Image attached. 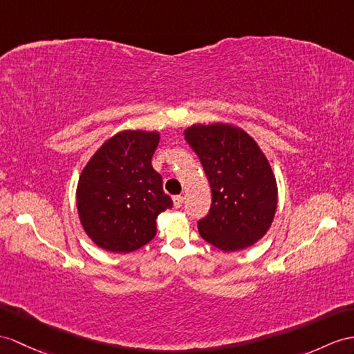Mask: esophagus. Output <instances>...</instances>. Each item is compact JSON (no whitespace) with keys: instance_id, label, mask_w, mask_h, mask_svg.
Segmentation results:
<instances>
[{"instance_id":"obj_1","label":"esophagus","mask_w":354,"mask_h":354,"mask_svg":"<svg viewBox=\"0 0 354 354\" xmlns=\"http://www.w3.org/2000/svg\"><path fill=\"white\" fill-rule=\"evenodd\" d=\"M172 201H174V207H176V209H180V207L183 205L185 198H183L182 195H176L174 198H172Z\"/></svg>"}]
</instances>
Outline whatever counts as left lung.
Instances as JSON below:
<instances>
[{
	"label": "left lung",
	"instance_id": "8db88e82",
	"mask_svg": "<svg viewBox=\"0 0 354 354\" xmlns=\"http://www.w3.org/2000/svg\"><path fill=\"white\" fill-rule=\"evenodd\" d=\"M185 140L200 158L212 189L201 237L223 252L252 246L270 228L278 186L270 163L243 129L227 123L194 124Z\"/></svg>",
	"mask_w": 354,
	"mask_h": 354
}]
</instances>
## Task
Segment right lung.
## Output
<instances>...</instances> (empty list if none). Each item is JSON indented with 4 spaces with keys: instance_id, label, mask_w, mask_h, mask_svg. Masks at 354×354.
I'll use <instances>...</instances> for the list:
<instances>
[{
    "instance_id": "add662e5",
    "label": "right lung",
    "mask_w": 354,
    "mask_h": 354,
    "mask_svg": "<svg viewBox=\"0 0 354 354\" xmlns=\"http://www.w3.org/2000/svg\"><path fill=\"white\" fill-rule=\"evenodd\" d=\"M159 132L123 131L93 154L76 189L84 231L99 248L127 254L156 236L159 213L172 207L151 167Z\"/></svg>"
}]
</instances>
